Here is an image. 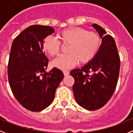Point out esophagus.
<instances>
[{
    "label": "esophagus",
    "mask_w": 133,
    "mask_h": 133,
    "mask_svg": "<svg viewBox=\"0 0 133 133\" xmlns=\"http://www.w3.org/2000/svg\"><path fill=\"white\" fill-rule=\"evenodd\" d=\"M63 74H64V76H67L70 74V71H66V70H64V71H63Z\"/></svg>",
    "instance_id": "obj_1"
}]
</instances>
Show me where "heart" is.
Instances as JSON below:
<instances>
[{"instance_id": "heart-1", "label": "heart", "mask_w": 133, "mask_h": 133, "mask_svg": "<svg viewBox=\"0 0 133 133\" xmlns=\"http://www.w3.org/2000/svg\"><path fill=\"white\" fill-rule=\"evenodd\" d=\"M58 37L62 44H68V54L61 55L52 63L54 66L60 69L72 68L78 62L81 64L88 63L95 57L101 45L98 33L78 26L62 30ZM60 42L53 37L47 36L43 41V50L51 57L57 56L61 49Z\"/></svg>"}]
</instances>
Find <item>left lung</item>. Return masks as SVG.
I'll use <instances>...</instances> for the list:
<instances>
[{
	"label": "left lung",
	"mask_w": 133,
	"mask_h": 133,
	"mask_svg": "<svg viewBox=\"0 0 133 133\" xmlns=\"http://www.w3.org/2000/svg\"><path fill=\"white\" fill-rule=\"evenodd\" d=\"M102 38L95 57L81 69L70 71L74 78L73 92L78 104L88 110L103 107L115 92L121 61L112 37L97 24L92 25Z\"/></svg>",
	"instance_id": "1"
}]
</instances>
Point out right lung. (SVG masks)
<instances>
[{
  "label": "right lung",
  "instance_id": "obj_1",
  "mask_svg": "<svg viewBox=\"0 0 133 133\" xmlns=\"http://www.w3.org/2000/svg\"><path fill=\"white\" fill-rule=\"evenodd\" d=\"M54 29L49 26H29L12 43L8 78L12 94L21 104L33 112L51 104L63 74L56 68L46 72L49 59L43 51V41Z\"/></svg>",
  "mask_w": 133,
  "mask_h": 133
}]
</instances>
